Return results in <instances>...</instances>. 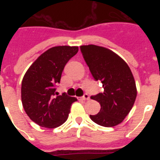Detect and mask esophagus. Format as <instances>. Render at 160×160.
Here are the masks:
<instances>
[{
  "label": "esophagus",
  "instance_id": "obj_1",
  "mask_svg": "<svg viewBox=\"0 0 160 160\" xmlns=\"http://www.w3.org/2000/svg\"><path fill=\"white\" fill-rule=\"evenodd\" d=\"M82 100H88V99H90V96L88 95V94H84V95L82 96Z\"/></svg>",
  "mask_w": 160,
  "mask_h": 160
}]
</instances>
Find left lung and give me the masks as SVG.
Instances as JSON below:
<instances>
[{"instance_id":"left-lung-1","label":"left lung","mask_w":160,"mask_h":160,"mask_svg":"<svg viewBox=\"0 0 160 160\" xmlns=\"http://www.w3.org/2000/svg\"><path fill=\"white\" fill-rule=\"evenodd\" d=\"M83 58L95 81H100L102 93L91 96L100 103L98 114L90 115L93 122L111 128L122 122L132 108L136 86L128 65L116 53L102 46H81Z\"/></svg>"}]
</instances>
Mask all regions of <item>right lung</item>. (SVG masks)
<instances>
[{"label": "right lung", "mask_w": 160, "mask_h": 160, "mask_svg": "<svg viewBox=\"0 0 160 160\" xmlns=\"http://www.w3.org/2000/svg\"><path fill=\"white\" fill-rule=\"evenodd\" d=\"M78 51V46L50 48L25 73L22 83V105L29 118L38 125L55 128L67 120L71 104L77 98L66 93L58 95L56 87L65 66Z\"/></svg>", "instance_id": "add662e5"}]
</instances>
